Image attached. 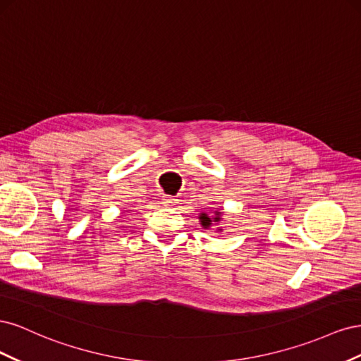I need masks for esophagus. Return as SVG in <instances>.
<instances>
[{
	"label": "esophagus",
	"instance_id": "esophagus-1",
	"mask_svg": "<svg viewBox=\"0 0 361 361\" xmlns=\"http://www.w3.org/2000/svg\"><path fill=\"white\" fill-rule=\"evenodd\" d=\"M174 203H178V199L170 197V195H166V197H164V204L166 206H173Z\"/></svg>",
	"mask_w": 361,
	"mask_h": 361
}]
</instances>
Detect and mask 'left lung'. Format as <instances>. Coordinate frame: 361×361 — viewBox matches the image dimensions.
I'll return each instance as SVG.
<instances>
[{
	"label": "left lung",
	"instance_id": "left-lung-1",
	"mask_svg": "<svg viewBox=\"0 0 361 361\" xmlns=\"http://www.w3.org/2000/svg\"><path fill=\"white\" fill-rule=\"evenodd\" d=\"M200 224L204 227V228H207V227H211L214 223H220L221 221V212H216L215 211V216H209L207 214H200ZM218 231H221V228H218Z\"/></svg>",
	"mask_w": 361,
	"mask_h": 361
}]
</instances>
